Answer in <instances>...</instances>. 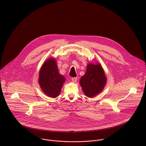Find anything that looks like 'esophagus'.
I'll return each mask as SVG.
<instances>
[{
	"label": "esophagus",
	"mask_w": 146,
	"mask_h": 146,
	"mask_svg": "<svg viewBox=\"0 0 146 146\" xmlns=\"http://www.w3.org/2000/svg\"><path fill=\"white\" fill-rule=\"evenodd\" d=\"M71 80L73 82H76L78 80V78L77 77H75V78H71Z\"/></svg>",
	"instance_id": "obj_1"
}]
</instances>
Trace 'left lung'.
Returning a JSON list of instances; mask_svg holds the SVG:
<instances>
[{
    "label": "left lung",
    "instance_id": "1",
    "mask_svg": "<svg viewBox=\"0 0 146 146\" xmlns=\"http://www.w3.org/2000/svg\"><path fill=\"white\" fill-rule=\"evenodd\" d=\"M106 83V77L100 64H88L86 72L80 80L83 92L88 97H93L100 93Z\"/></svg>",
    "mask_w": 146,
    "mask_h": 146
}]
</instances>
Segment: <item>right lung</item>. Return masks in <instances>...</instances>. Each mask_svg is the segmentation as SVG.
<instances>
[{"mask_svg":"<svg viewBox=\"0 0 146 146\" xmlns=\"http://www.w3.org/2000/svg\"><path fill=\"white\" fill-rule=\"evenodd\" d=\"M64 81V77L58 72L55 60L50 58L44 63L39 72V83L45 94L52 98L58 96Z\"/></svg>","mask_w":146,"mask_h":146,"instance_id":"add662e5","label":"right lung"}]
</instances>
